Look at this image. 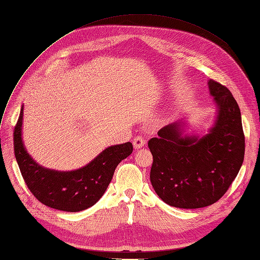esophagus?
Instances as JSON below:
<instances>
[{
  "label": "esophagus",
  "mask_w": 260,
  "mask_h": 260,
  "mask_svg": "<svg viewBox=\"0 0 260 260\" xmlns=\"http://www.w3.org/2000/svg\"><path fill=\"white\" fill-rule=\"evenodd\" d=\"M144 145H145V140L142 136H138L133 139V146L136 149L142 148Z\"/></svg>",
  "instance_id": "1"
}]
</instances>
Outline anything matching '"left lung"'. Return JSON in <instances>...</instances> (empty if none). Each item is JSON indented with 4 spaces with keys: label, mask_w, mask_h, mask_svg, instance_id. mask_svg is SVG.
<instances>
[{
    "label": "left lung",
    "mask_w": 260,
    "mask_h": 260,
    "mask_svg": "<svg viewBox=\"0 0 260 260\" xmlns=\"http://www.w3.org/2000/svg\"><path fill=\"white\" fill-rule=\"evenodd\" d=\"M217 117L203 137L183 136V121L170 123L148 141L154 161L150 182L159 198L180 209L215 203L228 190L244 160L245 140L239 105L221 84L209 80Z\"/></svg>",
    "instance_id": "1"
}]
</instances>
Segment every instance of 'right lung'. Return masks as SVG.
<instances>
[{
  "mask_svg": "<svg viewBox=\"0 0 260 260\" xmlns=\"http://www.w3.org/2000/svg\"><path fill=\"white\" fill-rule=\"evenodd\" d=\"M23 106L14 131V149L23 180L40 202L49 208L79 212L100 200L111 183L115 169L131 155L130 142L104 149L87 166L74 171H56L44 168L32 159L22 142Z\"/></svg>",
  "mask_w": 260,
  "mask_h": 260,
  "instance_id": "right-lung-1",
  "label": "right lung"
}]
</instances>
